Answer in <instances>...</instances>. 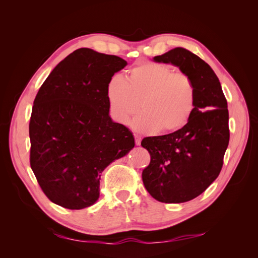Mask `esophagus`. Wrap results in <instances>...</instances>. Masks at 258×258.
I'll return each mask as SVG.
<instances>
[{
	"label": "esophagus",
	"instance_id": "esophagus-1",
	"mask_svg": "<svg viewBox=\"0 0 258 258\" xmlns=\"http://www.w3.org/2000/svg\"><path fill=\"white\" fill-rule=\"evenodd\" d=\"M135 138H136V144L137 145H141V138H140L137 135H135Z\"/></svg>",
	"mask_w": 258,
	"mask_h": 258
}]
</instances>
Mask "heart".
<instances>
[{"label": "heart", "instance_id": "b5f03b06", "mask_svg": "<svg viewBox=\"0 0 258 258\" xmlns=\"http://www.w3.org/2000/svg\"><path fill=\"white\" fill-rule=\"evenodd\" d=\"M106 98L113 118L128 123L134 121L141 132L171 134L188 123L196 105V88L190 77L166 64L141 62L120 77H113L106 86Z\"/></svg>", "mask_w": 258, "mask_h": 258}]
</instances>
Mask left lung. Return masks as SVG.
<instances>
[{
    "label": "left lung",
    "mask_w": 258,
    "mask_h": 258,
    "mask_svg": "<svg viewBox=\"0 0 258 258\" xmlns=\"http://www.w3.org/2000/svg\"><path fill=\"white\" fill-rule=\"evenodd\" d=\"M153 60L177 67L196 88L188 123L141 143L151 154L150 165L142 172L146 190L160 202L182 204L198 197L221 172L229 143L227 101L212 68L189 50L176 47Z\"/></svg>",
    "instance_id": "8db88e82"
}]
</instances>
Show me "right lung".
Masks as SVG:
<instances>
[{
	"label": "right lung",
	"mask_w": 258,
	"mask_h": 258,
	"mask_svg": "<svg viewBox=\"0 0 258 258\" xmlns=\"http://www.w3.org/2000/svg\"><path fill=\"white\" fill-rule=\"evenodd\" d=\"M128 63L80 48L56 66L34 99L29 124L30 165L44 194L81 210L100 196L103 170L135 147V138L110 116L106 86Z\"/></svg>",
	"instance_id": "1"
}]
</instances>
